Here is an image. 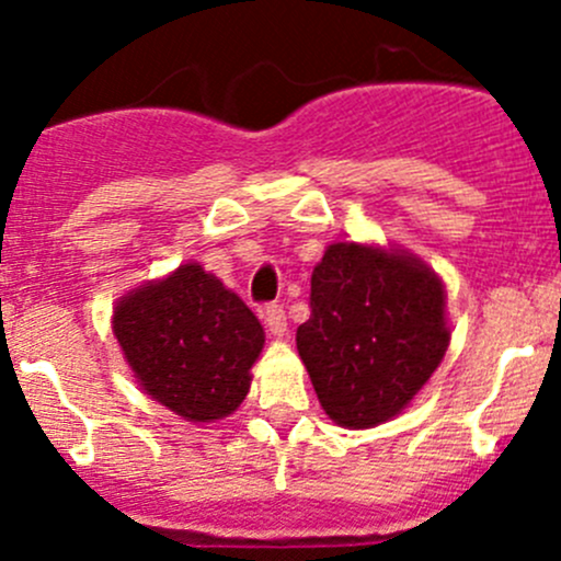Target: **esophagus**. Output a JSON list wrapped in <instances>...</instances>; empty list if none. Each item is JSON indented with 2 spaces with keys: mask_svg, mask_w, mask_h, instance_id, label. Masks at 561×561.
<instances>
[{
  "mask_svg": "<svg viewBox=\"0 0 561 561\" xmlns=\"http://www.w3.org/2000/svg\"><path fill=\"white\" fill-rule=\"evenodd\" d=\"M263 320H265V325H268V331L274 333V336H285L287 317H285V309H282L279 304H268V307L263 309Z\"/></svg>",
  "mask_w": 561,
  "mask_h": 561,
  "instance_id": "obj_1",
  "label": "esophagus"
}]
</instances>
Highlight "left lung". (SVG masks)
Here are the masks:
<instances>
[{
  "instance_id": "8db88e82",
  "label": "left lung",
  "mask_w": 561,
  "mask_h": 561,
  "mask_svg": "<svg viewBox=\"0 0 561 561\" xmlns=\"http://www.w3.org/2000/svg\"><path fill=\"white\" fill-rule=\"evenodd\" d=\"M296 344L322 410L347 428L399 415L448 350L443 282L421 260L355 241L331 244L312 274Z\"/></svg>"
}]
</instances>
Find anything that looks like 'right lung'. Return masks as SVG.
<instances>
[{"label":"right lung","instance_id":"right-lung-1","mask_svg":"<svg viewBox=\"0 0 561 561\" xmlns=\"http://www.w3.org/2000/svg\"><path fill=\"white\" fill-rule=\"evenodd\" d=\"M113 333L146 393L203 423L244 401L263 350L257 317L197 263L122 298Z\"/></svg>","mask_w":561,"mask_h":561}]
</instances>
